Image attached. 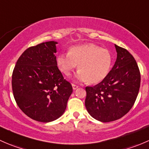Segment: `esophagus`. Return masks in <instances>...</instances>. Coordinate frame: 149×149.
<instances>
[{
	"instance_id": "esophagus-1",
	"label": "esophagus",
	"mask_w": 149,
	"mask_h": 149,
	"mask_svg": "<svg viewBox=\"0 0 149 149\" xmlns=\"http://www.w3.org/2000/svg\"><path fill=\"white\" fill-rule=\"evenodd\" d=\"M72 87H73V90H76L79 88V86L76 85V84H72Z\"/></svg>"
}]
</instances>
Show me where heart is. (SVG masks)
<instances>
[{"mask_svg": "<svg viewBox=\"0 0 149 149\" xmlns=\"http://www.w3.org/2000/svg\"><path fill=\"white\" fill-rule=\"evenodd\" d=\"M57 65L65 76H69L77 65L76 78L90 84H99L106 79L110 71L112 55L107 49L94 44L74 46L67 53L57 56Z\"/></svg>", "mask_w": 149, "mask_h": 149, "instance_id": "1", "label": "heart"}]
</instances>
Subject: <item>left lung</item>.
Returning <instances> with one entry per match:
<instances>
[{"label": "left lung", "instance_id": "8db88e82", "mask_svg": "<svg viewBox=\"0 0 149 149\" xmlns=\"http://www.w3.org/2000/svg\"><path fill=\"white\" fill-rule=\"evenodd\" d=\"M115 47L117 59L106 79L94 86L86 87V108L92 118L103 123L120 119L130 111L141 84L135 58L127 49Z\"/></svg>", "mask_w": 149, "mask_h": 149}]
</instances>
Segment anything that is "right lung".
I'll return each mask as SVG.
<instances>
[{
	"label": "right lung",
	"instance_id": "1",
	"mask_svg": "<svg viewBox=\"0 0 149 149\" xmlns=\"http://www.w3.org/2000/svg\"><path fill=\"white\" fill-rule=\"evenodd\" d=\"M57 42L30 47L22 54L12 74V90L19 107L36 121L49 123L65 112L73 92L56 63Z\"/></svg>",
	"mask_w": 149,
	"mask_h": 149
}]
</instances>
